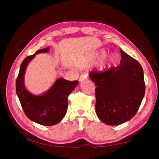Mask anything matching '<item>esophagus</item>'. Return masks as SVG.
<instances>
[{
    "label": "esophagus",
    "instance_id": "34e87169",
    "mask_svg": "<svg viewBox=\"0 0 159 159\" xmlns=\"http://www.w3.org/2000/svg\"><path fill=\"white\" fill-rule=\"evenodd\" d=\"M88 74H83L81 75V76H80V78H79V81H80V82H83V81H84V80H88Z\"/></svg>",
    "mask_w": 159,
    "mask_h": 159
}]
</instances>
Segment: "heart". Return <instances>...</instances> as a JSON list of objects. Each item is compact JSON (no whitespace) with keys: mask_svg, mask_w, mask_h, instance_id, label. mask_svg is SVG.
Instances as JSON below:
<instances>
[{"mask_svg":"<svg viewBox=\"0 0 159 159\" xmlns=\"http://www.w3.org/2000/svg\"><path fill=\"white\" fill-rule=\"evenodd\" d=\"M107 54V51L106 50L102 49L101 50H99L98 53L96 54V60H102V59L105 57V56ZM117 60V55H116L115 53L111 54L108 57H107V60L105 61H104L101 64V69H105L107 67H109L111 65V64H114L116 61Z\"/></svg>","mask_w":159,"mask_h":159,"instance_id":"obj_1","label":"heart"}]
</instances>
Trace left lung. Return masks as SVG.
<instances>
[{"mask_svg":"<svg viewBox=\"0 0 159 159\" xmlns=\"http://www.w3.org/2000/svg\"><path fill=\"white\" fill-rule=\"evenodd\" d=\"M120 66L90 72L95 83L96 114L105 124L118 125L138 112L145 93L144 72L138 61L120 49Z\"/></svg>","mask_w":159,"mask_h":159,"instance_id":"left-lung-1","label":"left lung"}]
</instances>
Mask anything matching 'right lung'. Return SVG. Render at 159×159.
Masks as SVG:
<instances>
[{"label":"right lung","instance_id":"add662e5","mask_svg":"<svg viewBox=\"0 0 159 159\" xmlns=\"http://www.w3.org/2000/svg\"><path fill=\"white\" fill-rule=\"evenodd\" d=\"M49 50V47L45 48L26 57L21 62L16 80V93L26 116L33 121L45 126L54 125L63 119L68 107V97L79 84L78 80L69 81L58 78L41 95H34L26 90L25 75L29 63L37 54Z\"/></svg>","mask_w":159,"mask_h":159}]
</instances>
